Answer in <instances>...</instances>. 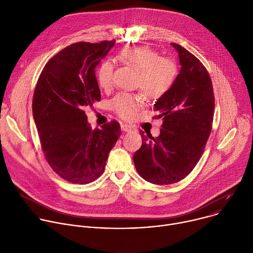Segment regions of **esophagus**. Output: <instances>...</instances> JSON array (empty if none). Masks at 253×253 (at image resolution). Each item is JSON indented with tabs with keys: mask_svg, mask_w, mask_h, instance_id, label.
I'll use <instances>...</instances> for the list:
<instances>
[{
	"mask_svg": "<svg viewBox=\"0 0 253 253\" xmlns=\"http://www.w3.org/2000/svg\"><path fill=\"white\" fill-rule=\"evenodd\" d=\"M121 127H122V129H123L124 131H126V132H130V131H133V130H134V127L131 126L130 125H127V124H123V125L121 126Z\"/></svg>",
	"mask_w": 253,
	"mask_h": 253,
	"instance_id": "1",
	"label": "esophagus"
}]
</instances>
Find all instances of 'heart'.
<instances>
[{"label":"heart","instance_id":"heart-1","mask_svg":"<svg viewBox=\"0 0 253 253\" xmlns=\"http://www.w3.org/2000/svg\"><path fill=\"white\" fill-rule=\"evenodd\" d=\"M123 63L136 71L135 87L141 88L151 100H158L170 91L178 75L176 63L170 58L160 57L158 52L150 47L126 48L120 54ZM114 64L103 61L96 72V78L101 88H108L112 82ZM143 105L141 95L119 93L110 102L111 108L124 119H131Z\"/></svg>","mask_w":253,"mask_h":253}]
</instances>
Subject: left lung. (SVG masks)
I'll return each instance as SVG.
<instances>
[{
    "label": "left lung",
    "instance_id": "8db88e82",
    "mask_svg": "<svg viewBox=\"0 0 253 253\" xmlns=\"http://www.w3.org/2000/svg\"><path fill=\"white\" fill-rule=\"evenodd\" d=\"M181 69L174 85L155 102L163 119L158 137L142 135L143 144L133 155L143 179L157 185L174 184L188 176L199 162L212 128L215 98L210 75L201 61L179 44Z\"/></svg>",
    "mask_w": 253,
    "mask_h": 253
}]
</instances>
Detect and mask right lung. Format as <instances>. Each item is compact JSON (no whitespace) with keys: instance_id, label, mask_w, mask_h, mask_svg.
<instances>
[{"instance_id":"obj_1","label":"right lung","mask_w":253,"mask_h":253,"mask_svg":"<svg viewBox=\"0 0 253 253\" xmlns=\"http://www.w3.org/2000/svg\"><path fill=\"white\" fill-rule=\"evenodd\" d=\"M115 43L67 46L47 62L35 88L33 118L45 158L56 174L74 184L101 176L121 134L116 121L92 129L84 111L100 100L95 67Z\"/></svg>"}]
</instances>
